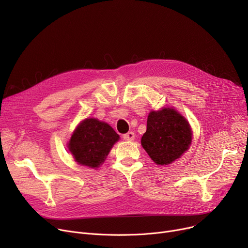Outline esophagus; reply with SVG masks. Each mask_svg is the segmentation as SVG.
<instances>
[{"instance_id":"34e87169","label":"esophagus","mask_w":248,"mask_h":248,"mask_svg":"<svg viewBox=\"0 0 248 248\" xmlns=\"http://www.w3.org/2000/svg\"><path fill=\"white\" fill-rule=\"evenodd\" d=\"M123 138H124L125 140H135V133L128 132L127 134L124 135Z\"/></svg>"}]
</instances>
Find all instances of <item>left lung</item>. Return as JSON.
Masks as SVG:
<instances>
[{"label": "left lung", "mask_w": 248, "mask_h": 248, "mask_svg": "<svg viewBox=\"0 0 248 248\" xmlns=\"http://www.w3.org/2000/svg\"><path fill=\"white\" fill-rule=\"evenodd\" d=\"M141 146L157 165H169L190 147L192 131L185 117L173 108L151 111Z\"/></svg>", "instance_id": "8db88e82"}]
</instances>
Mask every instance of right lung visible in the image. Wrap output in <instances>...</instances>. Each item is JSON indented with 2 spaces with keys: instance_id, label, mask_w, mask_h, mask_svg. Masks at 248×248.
Wrapping results in <instances>:
<instances>
[{
  "instance_id": "1",
  "label": "right lung",
  "mask_w": 248,
  "mask_h": 248,
  "mask_svg": "<svg viewBox=\"0 0 248 248\" xmlns=\"http://www.w3.org/2000/svg\"><path fill=\"white\" fill-rule=\"evenodd\" d=\"M119 140L120 136L107 123L86 119L74 129L68 150L79 165L98 168Z\"/></svg>"
}]
</instances>
